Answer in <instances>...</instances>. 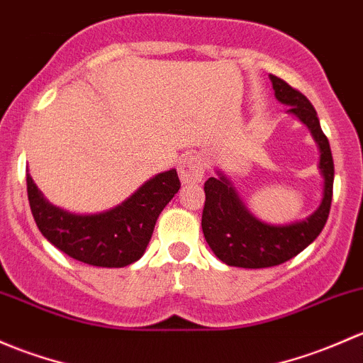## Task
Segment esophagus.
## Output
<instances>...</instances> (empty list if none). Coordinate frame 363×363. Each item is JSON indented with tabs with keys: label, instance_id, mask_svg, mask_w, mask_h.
I'll use <instances>...</instances> for the list:
<instances>
[{
	"label": "esophagus",
	"instance_id": "esophagus-1",
	"mask_svg": "<svg viewBox=\"0 0 363 363\" xmlns=\"http://www.w3.org/2000/svg\"><path fill=\"white\" fill-rule=\"evenodd\" d=\"M178 173H180V178L183 183H197L203 180L204 177V167L201 157L189 154L183 157L178 164Z\"/></svg>",
	"mask_w": 363,
	"mask_h": 363
}]
</instances>
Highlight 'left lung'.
I'll return each mask as SVG.
<instances>
[{
  "label": "left lung",
  "mask_w": 363,
  "mask_h": 363,
  "mask_svg": "<svg viewBox=\"0 0 363 363\" xmlns=\"http://www.w3.org/2000/svg\"><path fill=\"white\" fill-rule=\"evenodd\" d=\"M269 78L276 99L289 106L286 113L297 117L308 127L318 147V169L323 178L321 201L318 208L304 220L283 225L262 222L246 208L230 178L216 169V177L208 178L204 183L206 203L201 225L213 253L233 267L262 269L294 259L320 236L330 211L334 160L316 110L304 94L290 87L285 80L274 74H269Z\"/></svg>",
  "instance_id": "1"
}]
</instances>
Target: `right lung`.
<instances>
[{
	"instance_id": "1",
	"label": "right lung",
	"mask_w": 363,
	"mask_h": 363,
	"mask_svg": "<svg viewBox=\"0 0 363 363\" xmlns=\"http://www.w3.org/2000/svg\"><path fill=\"white\" fill-rule=\"evenodd\" d=\"M33 218L55 248L96 267H125L143 257L157 218L180 190L177 169L147 180L115 208L80 215L48 203L42 190L26 174Z\"/></svg>"
}]
</instances>
